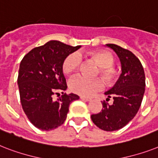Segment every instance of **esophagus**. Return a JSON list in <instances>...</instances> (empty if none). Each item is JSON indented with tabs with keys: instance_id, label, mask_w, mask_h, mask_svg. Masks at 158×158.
<instances>
[{
	"instance_id": "obj_1",
	"label": "esophagus",
	"mask_w": 158,
	"mask_h": 158,
	"mask_svg": "<svg viewBox=\"0 0 158 158\" xmlns=\"http://www.w3.org/2000/svg\"><path fill=\"white\" fill-rule=\"evenodd\" d=\"M80 99L83 100V101H92V98H90V97H83V96H81V97H80Z\"/></svg>"
}]
</instances>
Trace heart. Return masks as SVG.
I'll list each match as a JSON object with an SVG mask.
<instances>
[{
    "label": "heart",
    "mask_w": 158,
    "mask_h": 158,
    "mask_svg": "<svg viewBox=\"0 0 158 158\" xmlns=\"http://www.w3.org/2000/svg\"><path fill=\"white\" fill-rule=\"evenodd\" d=\"M89 57L99 65L98 74L108 84L114 83L118 80L120 71L114 66V58L110 52L106 50H95L88 52ZM81 56L77 52H70L64 59L62 70L66 75L76 71L81 64ZM104 82L101 78L88 79L81 75H76L69 81V88L73 92L83 96H92L102 89Z\"/></svg>",
    "instance_id": "b5f03b06"
}]
</instances>
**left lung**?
Listing matches in <instances>:
<instances>
[{
    "label": "left lung",
    "mask_w": 158,
    "mask_h": 158,
    "mask_svg": "<svg viewBox=\"0 0 158 158\" xmlns=\"http://www.w3.org/2000/svg\"><path fill=\"white\" fill-rule=\"evenodd\" d=\"M118 56L122 74L111 89L105 94L106 101L112 97L114 102H102L103 108L98 114L91 115L92 122L101 130L114 131L125 127L138 112L145 91V75L138 57L126 48L108 44Z\"/></svg>",
    "instance_id": "obj_1"
}]
</instances>
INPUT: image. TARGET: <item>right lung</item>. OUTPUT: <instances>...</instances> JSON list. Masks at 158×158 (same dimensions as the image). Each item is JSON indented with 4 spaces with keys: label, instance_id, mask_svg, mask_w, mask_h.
Masks as SVG:
<instances>
[{
    "label": "right lung",
    "instance_id": "1",
    "mask_svg": "<svg viewBox=\"0 0 158 158\" xmlns=\"http://www.w3.org/2000/svg\"><path fill=\"white\" fill-rule=\"evenodd\" d=\"M79 48L51 40L32 48L21 61L18 84L22 107L29 121L40 130H53L62 125L70 104L79 98L74 93L63 92L67 85L62 72L64 59ZM60 91L63 95L54 101L52 96Z\"/></svg>",
    "mask_w": 158,
    "mask_h": 158
}]
</instances>
